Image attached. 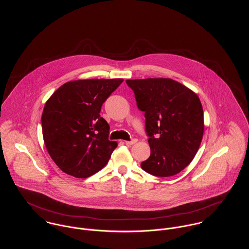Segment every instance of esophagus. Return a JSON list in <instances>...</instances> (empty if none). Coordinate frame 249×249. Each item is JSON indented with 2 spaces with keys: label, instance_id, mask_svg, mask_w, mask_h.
<instances>
[{
  "label": "esophagus",
  "instance_id": "34e87169",
  "mask_svg": "<svg viewBox=\"0 0 249 249\" xmlns=\"http://www.w3.org/2000/svg\"><path fill=\"white\" fill-rule=\"evenodd\" d=\"M137 141H138V140L134 138V139H131L130 141H125V143H126V144H134V143L137 142Z\"/></svg>",
  "mask_w": 249,
  "mask_h": 249
}]
</instances>
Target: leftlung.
I'll return each mask as SVG.
<instances>
[{
	"label": "left lung",
	"instance_id": "obj_1",
	"mask_svg": "<svg viewBox=\"0 0 249 249\" xmlns=\"http://www.w3.org/2000/svg\"><path fill=\"white\" fill-rule=\"evenodd\" d=\"M125 82L144 112L150 156L141 168L159 178L178 175L192 162L202 140L203 109L197 95L171 78Z\"/></svg>",
	"mask_w": 249,
	"mask_h": 249
}]
</instances>
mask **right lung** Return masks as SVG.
I'll list each match as a JSON object with an SVG mask.
<instances>
[{
    "mask_svg": "<svg viewBox=\"0 0 249 249\" xmlns=\"http://www.w3.org/2000/svg\"><path fill=\"white\" fill-rule=\"evenodd\" d=\"M123 81H69L46 103L41 118L44 142L52 159L65 174L89 178L107 165L117 142L108 139L110 127L100 112Z\"/></svg>",
    "mask_w": 249,
    "mask_h": 249,
    "instance_id": "add662e5",
    "label": "right lung"
}]
</instances>
